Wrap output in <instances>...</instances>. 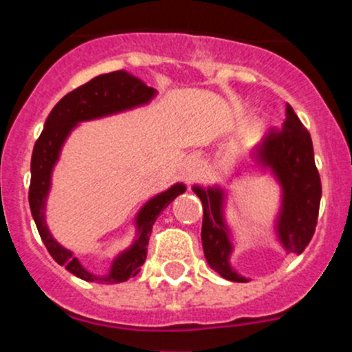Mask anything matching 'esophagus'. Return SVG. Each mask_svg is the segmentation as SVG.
Masks as SVG:
<instances>
[{"mask_svg": "<svg viewBox=\"0 0 352 352\" xmlns=\"http://www.w3.org/2000/svg\"><path fill=\"white\" fill-rule=\"evenodd\" d=\"M189 165H190V172H192V170H194V168H196V166H197V165H196V162H190V163H189Z\"/></svg>", "mask_w": 352, "mask_h": 352, "instance_id": "obj_1", "label": "esophagus"}]
</instances>
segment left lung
<instances>
[{
  "mask_svg": "<svg viewBox=\"0 0 352 352\" xmlns=\"http://www.w3.org/2000/svg\"><path fill=\"white\" fill-rule=\"evenodd\" d=\"M257 160L272 168L283 186V209L278 219V235L287 254H301L315 233L320 208L322 184L315 166L310 133L289 104L281 129L265 134L257 148ZM202 202V248L208 264L221 278L247 283L230 265V233L223 219V190L218 187H194Z\"/></svg>",
  "mask_w": 352,
  "mask_h": 352,
  "instance_id": "left-lung-1",
  "label": "left lung"
}]
</instances>
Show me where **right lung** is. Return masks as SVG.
<instances>
[{
	"label": "right lung",
	"mask_w": 352,
	"mask_h": 352,
	"mask_svg": "<svg viewBox=\"0 0 352 352\" xmlns=\"http://www.w3.org/2000/svg\"><path fill=\"white\" fill-rule=\"evenodd\" d=\"M155 94L156 90L146 87L143 81L131 76L126 71H112V73L100 74L88 83L78 87L76 90L69 91L56 104V107L51 110L47 120H45L44 131L35 141L30 163V189H28V204H30L32 216L37 225L38 235L51 257L59 265H65L71 274L83 281L116 285V283H124L136 276L146 258L148 240H150L151 228H153L156 218L173 199L186 190V186L175 184L165 192L150 199L141 208L136 219L138 240L113 261L109 274L100 278V276H94L91 272H88L80 264V261L69 250L63 248L49 233L44 211L45 199H47L49 187H51L52 166L58 162L59 151H61L67 134L78 122L138 107V105L150 102Z\"/></svg>",
	"instance_id": "1"
}]
</instances>
